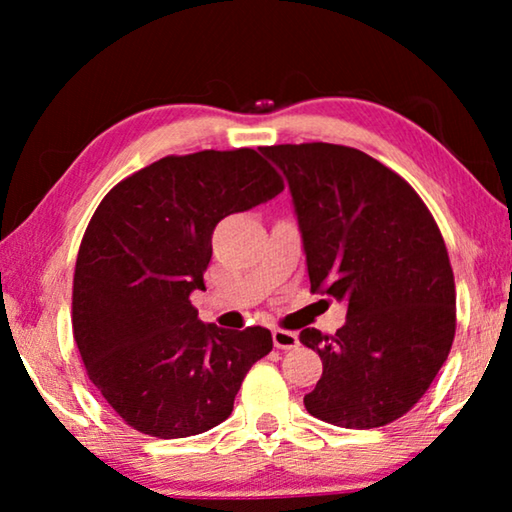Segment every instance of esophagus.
I'll return each mask as SVG.
<instances>
[{
	"label": "esophagus",
	"instance_id": "1",
	"mask_svg": "<svg viewBox=\"0 0 512 512\" xmlns=\"http://www.w3.org/2000/svg\"><path fill=\"white\" fill-rule=\"evenodd\" d=\"M273 345L277 350H293L298 348V334L289 332V329H273Z\"/></svg>",
	"mask_w": 512,
	"mask_h": 512
}]
</instances>
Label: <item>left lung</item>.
I'll return each mask as SVG.
<instances>
[{"instance_id":"obj_1","label":"left lung","mask_w":512,"mask_h":512,"mask_svg":"<svg viewBox=\"0 0 512 512\" xmlns=\"http://www.w3.org/2000/svg\"><path fill=\"white\" fill-rule=\"evenodd\" d=\"M311 291L348 305L334 336L307 327L323 377L307 411L345 429L402 418L427 393L456 332V289L443 235L415 189L359 149L277 144Z\"/></svg>"}]
</instances>
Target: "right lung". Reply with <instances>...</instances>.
<instances>
[{
    "label": "right lung",
    "mask_w": 512,
    "mask_h": 512,
    "mask_svg": "<svg viewBox=\"0 0 512 512\" xmlns=\"http://www.w3.org/2000/svg\"><path fill=\"white\" fill-rule=\"evenodd\" d=\"M284 189L253 149L167 155L121 180L85 230L72 329L88 377L121 420L187 438L228 420L241 381L273 350L266 327L201 323L216 223Z\"/></svg>",
    "instance_id": "obj_1"
}]
</instances>
